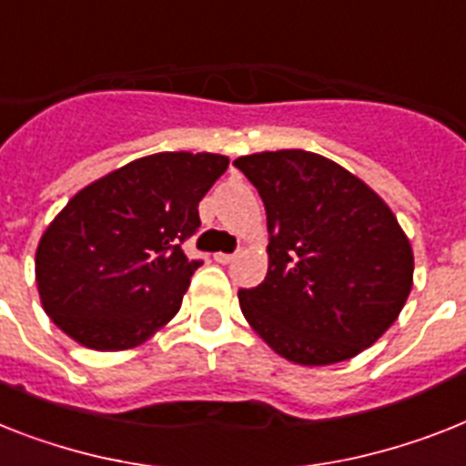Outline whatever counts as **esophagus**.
<instances>
[{
    "label": "esophagus",
    "instance_id": "34e87169",
    "mask_svg": "<svg viewBox=\"0 0 466 466\" xmlns=\"http://www.w3.org/2000/svg\"><path fill=\"white\" fill-rule=\"evenodd\" d=\"M234 258H237V253H222V251L215 253V260H218V263H222V266H225V263H232Z\"/></svg>",
    "mask_w": 466,
    "mask_h": 466
}]
</instances>
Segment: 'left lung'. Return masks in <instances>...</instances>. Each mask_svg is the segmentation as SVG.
I'll return each instance as SVG.
<instances>
[{
  "instance_id": "obj_1",
  "label": "left lung",
  "mask_w": 466,
  "mask_h": 466,
  "mask_svg": "<svg viewBox=\"0 0 466 466\" xmlns=\"http://www.w3.org/2000/svg\"><path fill=\"white\" fill-rule=\"evenodd\" d=\"M268 215V275L239 289L244 319L279 357L328 366L357 357L397 320L414 253L380 196L309 150L237 157Z\"/></svg>"
}]
</instances>
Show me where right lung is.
Masks as SVG:
<instances>
[{"instance_id":"right-lung-1","label":"right lung","mask_w":466,"mask_h":466,"mask_svg":"<svg viewBox=\"0 0 466 466\" xmlns=\"http://www.w3.org/2000/svg\"><path fill=\"white\" fill-rule=\"evenodd\" d=\"M225 155L155 153L81 188L35 251L40 301L56 328L97 351L131 350L177 316L200 260L181 244Z\"/></svg>"}]
</instances>
